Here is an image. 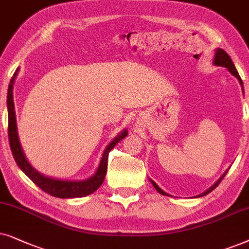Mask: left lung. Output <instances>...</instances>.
I'll return each mask as SVG.
<instances>
[{"mask_svg":"<svg viewBox=\"0 0 249 249\" xmlns=\"http://www.w3.org/2000/svg\"><path fill=\"white\" fill-rule=\"evenodd\" d=\"M213 64L215 65V66H221V67H225L228 69L229 71L231 72V74H232L234 77H237V79L238 81H239V83H240V85H241V89H243V92H244V84H243V81H241V78H240V76H239V74H238V71H237V69H236V67H234V65H233V62H232V60H231V58H230V55L228 54L227 52L224 51V50H222V49H216L215 50V55H214V60H213ZM228 171L229 170H227L224 172L223 174H222V177L218 178V180L215 182V183L212 185V187L210 188V189H207L206 191H204L203 194H200V195H198L197 197H203V196H206L207 194H210L211 191H213L215 188L217 187L218 184H220V182L222 181V178H223L224 177H225V174L228 173ZM149 180H150V182H151V184L154 185V188L156 189V190H157L159 194L160 195H163V196H170V195L168 194H166V192H165L164 190H161L160 188L158 187V184L156 183L155 181H152L151 178H149Z\"/></svg>","mask_w":249,"mask_h":249,"instance_id":"1","label":"left lung"}]
</instances>
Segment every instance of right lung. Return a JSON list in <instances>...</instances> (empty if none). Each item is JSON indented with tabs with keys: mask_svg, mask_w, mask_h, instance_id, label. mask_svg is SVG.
<instances>
[{
	"mask_svg": "<svg viewBox=\"0 0 249 249\" xmlns=\"http://www.w3.org/2000/svg\"><path fill=\"white\" fill-rule=\"evenodd\" d=\"M19 72V68L13 74L11 81H10L8 88V97H6V106H8V116H9V142L10 148H11L13 158H15L17 165L19 168L46 194L51 195L57 198H81L89 196L93 194L100 185L104 183V180L107 173L108 166V155L112 150V148L116 144H118L119 141L127 135V130H123L117 137L112 139L102 154L100 163L95 171V173L85 180H65V178H55L39 173L37 170H35L26 158L25 152L22 150L20 141H19L18 128H17V119L15 111V102H13V84L17 78V75Z\"/></svg>",
	"mask_w": 249,
	"mask_h": 249,
	"instance_id": "1",
	"label": "right lung"
}]
</instances>
